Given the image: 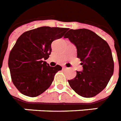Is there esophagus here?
<instances>
[{
  "label": "esophagus",
  "mask_w": 121,
  "mask_h": 121,
  "mask_svg": "<svg viewBox=\"0 0 121 121\" xmlns=\"http://www.w3.org/2000/svg\"><path fill=\"white\" fill-rule=\"evenodd\" d=\"M67 69V68L65 67V66H63V69Z\"/></svg>",
  "instance_id": "esophagus-1"
}]
</instances>
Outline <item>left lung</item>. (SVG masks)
<instances>
[{
  "label": "left lung",
  "mask_w": 121,
  "mask_h": 121,
  "mask_svg": "<svg viewBox=\"0 0 121 121\" xmlns=\"http://www.w3.org/2000/svg\"><path fill=\"white\" fill-rule=\"evenodd\" d=\"M76 47L82 71H76L74 79L68 80L77 94L92 98L106 87L114 73V61L109 46L105 40L88 29H70L65 35Z\"/></svg>",
  "instance_id": "8db88e82"
}]
</instances>
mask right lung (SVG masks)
Here are the masks:
<instances>
[{
    "instance_id": "1",
    "label": "right lung",
    "mask_w": 121,
    "mask_h": 121,
    "mask_svg": "<svg viewBox=\"0 0 121 121\" xmlns=\"http://www.w3.org/2000/svg\"><path fill=\"white\" fill-rule=\"evenodd\" d=\"M66 28L41 26L25 32L17 39L9 55L8 65L12 82L23 95L36 97L50 86L60 65L52 67L45 61L54 40L63 37Z\"/></svg>"
}]
</instances>
